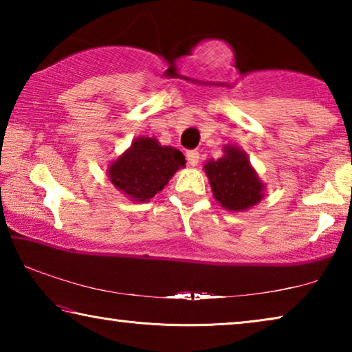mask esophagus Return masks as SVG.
Here are the masks:
<instances>
[{
	"label": "esophagus",
	"instance_id": "esophagus-1",
	"mask_svg": "<svg viewBox=\"0 0 352 352\" xmlns=\"http://www.w3.org/2000/svg\"><path fill=\"white\" fill-rule=\"evenodd\" d=\"M186 160L190 166H197L200 160V153L197 151H188L186 152Z\"/></svg>",
	"mask_w": 352,
	"mask_h": 352
}]
</instances>
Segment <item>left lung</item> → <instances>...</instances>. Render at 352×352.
Here are the masks:
<instances>
[{
	"label": "left lung",
	"mask_w": 352,
	"mask_h": 352,
	"mask_svg": "<svg viewBox=\"0 0 352 352\" xmlns=\"http://www.w3.org/2000/svg\"><path fill=\"white\" fill-rule=\"evenodd\" d=\"M214 199L230 211H243L262 199L264 184L250 166L247 155L234 146H226L225 155L205 164Z\"/></svg>",
	"instance_id": "1"
}]
</instances>
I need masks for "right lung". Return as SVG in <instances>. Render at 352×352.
Instances as JSON below:
<instances>
[{
	"instance_id": "1",
	"label": "right lung",
	"mask_w": 352,
	"mask_h": 352,
	"mask_svg": "<svg viewBox=\"0 0 352 352\" xmlns=\"http://www.w3.org/2000/svg\"><path fill=\"white\" fill-rule=\"evenodd\" d=\"M186 160L169 146L153 138H138L109 168L111 183L136 201H146L160 192Z\"/></svg>"
}]
</instances>
